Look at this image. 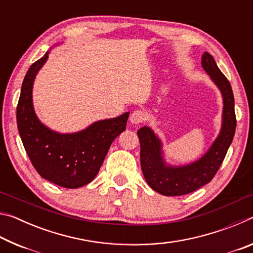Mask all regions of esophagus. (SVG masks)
I'll return each mask as SVG.
<instances>
[{
	"mask_svg": "<svg viewBox=\"0 0 253 253\" xmlns=\"http://www.w3.org/2000/svg\"><path fill=\"white\" fill-rule=\"evenodd\" d=\"M145 119H146V114L143 110H135L130 115L129 122L132 125H139V124L145 122Z\"/></svg>",
	"mask_w": 253,
	"mask_h": 253,
	"instance_id": "esophagus-1",
	"label": "esophagus"
}]
</instances>
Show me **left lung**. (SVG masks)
Returning <instances> with one entry per match:
<instances>
[{"label":"left lung","mask_w":253,"mask_h":253,"mask_svg":"<svg viewBox=\"0 0 253 253\" xmlns=\"http://www.w3.org/2000/svg\"><path fill=\"white\" fill-rule=\"evenodd\" d=\"M201 63L214 84L219 88L223 100L220 132L204 155L185 165L168 164L163 153V143L155 131L147 126L137 131L140 142V165L144 177L154 191L165 196L192 193L211 182L234 137L237 119L234 97L229 80L217 68L215 60L209 52L203 53Z\"/></svg>","instance_id":"1"}]
</instances>
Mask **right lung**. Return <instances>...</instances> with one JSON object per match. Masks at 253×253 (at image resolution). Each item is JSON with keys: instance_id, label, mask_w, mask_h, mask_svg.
<instances>
[{"instance_id": "add662e5", "label": "right lung", "mask_w": 253, "mask_h": 253, "mask_svg": "<svg viewBox=\"0 0 253 253\" xmlns=\"http://www.w3.org/2000/svg\"><path fill=\"white\" fill-rule=\"evenodd\" d=\"M49 52L34 62L24 77L16 108L18 129L30 161L42 177L59 186L78 188L96 177L111 143L126 129L129 113L95 122L76 132L50 129L38 118L32 99L34 79Z\"/></svg>"}]
</instances>
